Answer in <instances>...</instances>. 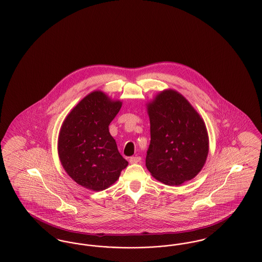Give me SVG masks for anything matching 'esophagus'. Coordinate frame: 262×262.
I'll return each mask as SVG.
<instances>
[{
	"instance_id": "34e87169",
	"label": "esophagus",
	"mask_w": 262,
	"mask_h": 262,
	"mask_svg": "<svg viewBox=\"0 0 262 262\" xmlns=\"http://www.w3.org/2000/svg\"><path fill=\"white\" fill-rule=\"evenodd\" d=\"M140 161H141V158L138 157V156L130 157V158H129V163H130V164H137V163H139Z\"/></svg>"
}]
</instances>
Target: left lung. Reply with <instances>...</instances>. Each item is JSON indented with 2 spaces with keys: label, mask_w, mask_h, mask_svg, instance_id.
<instances>
[{
  "label": "left lung",
  "mask_w": 262,
  "mask_h": 262,
  "mask_svg": "<svg viewBox=\"0 0 262 262\" xmlns=\"http://www.w3.org/2000/svg\"><path fill=\"white\" fill-rule=\"evenodd\" d=\"M150 121L146 168L157 181L180 186L206 162L209 138L198 111L180 92L165 89L146 104Z\"/></svg>",
  "instance_id": "obj_1"
}]
</instances>
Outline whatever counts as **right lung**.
<instances>
[{
    "label": "right lung",
    "mask_w": 262,
    "mask_h": 262,
    "mask_svg": "<svg viewBox=\"0 0 262 262\" xmlns=\"http://www.w3.org/2000/svg\"><path fill=\"white\" fill-rule=\"evenodd\" d=\"M95 90L80 100L62 122L58 153L62 168L75 183L93 191L112 186L126 168L110 135L109 125L122 107Z\"/></svg>",
    "instance_id": "obj_1"
}]
</instances>
